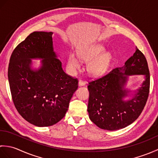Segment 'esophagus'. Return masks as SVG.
I'll return each instance as SVG.
<instances>
[{"instance_id":"34e87169","label":"esophagus","mask_w":158,"mask_h":158,"mask_svg":"<svg viewBox=\"0 0 158 158\" xmlns=\"http://www.w3.org/2000/svg\"><path fill=\"white\" fill-rule=\"evenodd\" d=\"M85 85V82L81 81V80H79V86H84Z\"/></svg>"}]
</instances>
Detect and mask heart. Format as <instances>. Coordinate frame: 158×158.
I'll return each instance as SVG.
<instances>
[{
	"mask_svg": "<svg viewBox=\"0 0 158 158\" xmlns=\"http://www.w3.org/2000/svg\"><path fill=\"white\" fill-rule=\"evenodd\" d=\"M105 49L101 45L83 47L77 51V54L71 52L67 59L66 66L69 72L75 74L81 69L82 61L88 62L86 69L89 75L98 77L109 69L112 62V56L109 52H104Z\"/></svg>",
	"mask_w": 158,
	"mask_h": 158,
	"instance_id": "heart-1",
	"label": "heart"
}]
</instances>
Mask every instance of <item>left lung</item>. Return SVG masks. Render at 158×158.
I'll use <instances>...</instances> for the list:
<instances>
[{
    "instance_id": "1",
    "label": "left lung",
    "mask_w": 158,
    "mask_h": 158,
    "mask_svg": "<svg viewBox=\"0 0 158 158\" xmlns=\"http://www.w3.org/2000/svg\"><path fill=\"white\" fill-rule=\"evenodd\" d=\"M132 75H143L145 78L135 90L126 88L129 77ZM149 85L147 60L136 48L135 53L123 66L113 69L101 78L89 83V119L100 128L110 131L130 125L139 117L145 106Z\"/></svg>"
}]
</instances>
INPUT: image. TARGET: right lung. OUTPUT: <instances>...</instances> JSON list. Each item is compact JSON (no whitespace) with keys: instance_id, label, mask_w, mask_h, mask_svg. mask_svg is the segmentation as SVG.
Listing matches in <instances>:
<instances>
[{"instance_id":"add662e5","label":"right lung","mask_w":158,"mask_h":158,"mask_svg":"<svg viewBox=\"0 0 158 158\" xmlns=\"http://www.w3.org/2000/svg\"><path fill=\"white\" fill-rule=\"evenodd\" d=\"M52 32H34L13 50L8 79L13 103L25 120L38 127L61 120L78 88V81L67 75L53 49ZM41 59L38 69L32 59Z\"/></svg>"}]
</instances>
